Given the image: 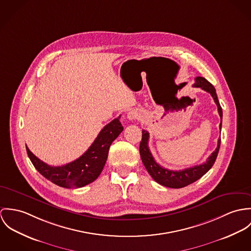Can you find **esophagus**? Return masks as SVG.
Listing matches in <instances>:
<instances>
[{
	"label": "esophagus",
	"instance_id": "esophagus-1",
	"mask_svg": "<svg viewBox=\"0 0 251 251\" xmlns=\"http://www.w3.org/2000/svg\"><path fill=\"white\" fill-rule=\"evenodd\" d=\"M138 116V113L136 112H130L128 113V118L130 120H133V119H136Z\"/></svg>",
	"mask_w": 251,
	"mask_h": 251
}]
</instances>
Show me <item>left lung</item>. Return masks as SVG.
<instances>
[{
    "mask_svg": "<svg viewBox=\"0 0 251 251\" xmlns=\"http://www.w3.org/2000/svg\"><path fill=\"white\" fill-rule=\"evenodd\" d=\"M195 83L194 84L195 87H200L203 90L209 92L215 103L218 106V112L221 116V124L220 129L222 131V123H223V109L220 105L216 89L214 85L208 82L203 77H196L195 79ZM148 140H149V133L145 130H142V139L139 144V153L141 161L148 171V173L151 175V177L160 185L165 186L171 189H180L184 188L190 184H193L198 179H200L206 172L209 171V169L214 166L216 159L218 157L220 146H221V139L218 140V146L216 150L211 154V156L207 159V161L199 166L188 167L182 170H169L167 168L161 167L159 164L156 163L155 159L153 158L149 147H148Z\"/></svg>",
    "mask_w": 251,
    "mask_h": 251,
    "instance_id": "left-lung-1",
    "label": "left lung"
}]
</instances>
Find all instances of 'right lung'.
<instances>
[{
	"label": "right lung",
	"instance_id": "obj_1",
	"mask_svg": "<svg viewBox=\"0 0 251 251\" xmlns=\"http://www.w3.org/2000/svg\"><path fill=\"white\" fill-rule=\"evenodd\" d=\"M120 116L107 124L90 147L77 160L61 167H52L34 156L27 148L28 158L36 170L59 187L82 188L95 181L105 166L112 141L123 131Z\"/></svg>",
	"mask_w": 251,
	"mask_h": 251
}]
</instances>
